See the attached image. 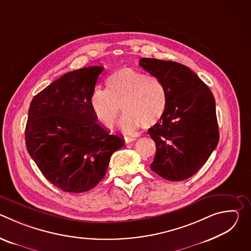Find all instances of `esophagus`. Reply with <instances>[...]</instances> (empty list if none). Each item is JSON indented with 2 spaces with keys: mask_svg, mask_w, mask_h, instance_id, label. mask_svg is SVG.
Segmentation results:
<instances>
[{
  "mask_svg": "<svg viewBox=\"0 0 251 251\" xmlns=\"http://www.w3.org/2000/svg\"><path fill=\"white\" fill-rule=\"evenodd\" d=\"M124 140H125L126 143H130V142L135 141L136 138H135V137H132V136H125V137H124Z\"/></svg>",
  "mask_w": 251,
  "mask_h": 251,
  "instance_id": "1",
  "label": "esophagus"
}]
</instances>
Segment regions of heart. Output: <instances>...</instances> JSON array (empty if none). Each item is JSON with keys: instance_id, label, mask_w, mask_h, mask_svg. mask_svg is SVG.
I'll return each instance as SVG.
<instances>
[{"instance_id": "1", "label": "heart", "mask_w": 251, "mask_h": 251, "mask_svg": "<svg viewBox=\"0 0 251 251\" xmlns=\"http://www.w3.org/2000/svg\"><path fill=\"white\" fill-rule=\"evenodd\" d=\"M106 86L107 90L95 88L89 97L92 114L106 128L116 124L122 106L126 115L119 127L127 133L143 126H155L167 111V88L156 76L131 67H121L107 77Z\"/></svg>"}]
</instances>
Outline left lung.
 Returning a JSON list of instances; mask_svg holds the SVG:
<instances>
[{"label": "left lung", "instance_id": "obj_1", "mask_svg": "<svg viewBox=\"0 0 251 251\" xmlns=\"http://www.w3.org/2000/svg\"><path fill=\"white\" fill-rule=\"evenodd\" d=\"M139 65L161 79L168 92L164 117L148 130L157 149L151 169L168 181L186 180L218 146L216 100L186 65L156 58H141Z\"/></svg>", "mask_w": 251, "mask_h": 251}]
</instances>
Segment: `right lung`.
Wrapping results in <instances>:
<instances>
[{
	"label": "right lung",
	"mask_w": 251,
	"mask_h": 251,
	"mask_svg": "<svg viewBox=\"0 0 251 251\" xmlns=\"http://www.w3.org/2000/svg\"><path fill=\"white\" fill-rule=\"evenodd\" d=\"M102 66L65 74L33 97L25 146L42 174L67 193H83L104 177L112 154L124 146L91 112L89 97Z\"/></svg>",
	"instance_id": "add662e5"
}]
</instances>
